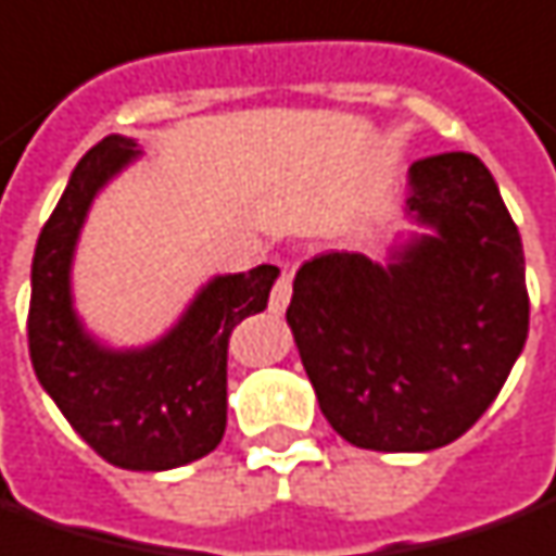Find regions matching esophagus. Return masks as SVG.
<instances>
[{
	"instance_id": "esophagus-1",
	"label": "esophagus",
	"mask_w": 556,
	"mask_h": 556,
	"mask_svg": "<svg viewBox=\"0 0 556 556\" xmlns=\"http://www.w3.org/2000/svg\"><path fill=\"white\" fill-rule=\"evenodd\" d=\"M292 267H282V270H279L277 286H274V292H270V313H282V309H286L289 298H292Z\"/></svg>"
}]
</instances>
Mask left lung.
<instances>
[{
	"instance_id": "left-lung-1",
	"label": "left lung",
	"mask_w": 556,
	"mask_h": 556,
	"mask_svg": "<svg viewBox=\"0 0 556 556\" xmlns=\"http://www.w3.org/2000/svg\"><path fill=\"white\" fill-rule=\"evenodd\" d=\"M407 210L435 237L395 249L387 267L316 255L286 309L326 420L365 451H435L466 435L530 328L523 243L481 157L414 161Z\"/></svg>"
}]
</instances>
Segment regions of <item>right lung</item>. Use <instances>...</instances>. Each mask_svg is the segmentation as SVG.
Instances as JSON below:
<instances>
[{
  "label": "right lung",
  "instance_id": "add662e5",
  "mask_svg": "<svg viewBox=\"0 0 556 556\" xmlns=\"http://www.w3.org/2000/svg\"><path fill=\"white\" fill-rule=\"evenodd\" d=\"M136 154L134 139L105 136L78 161L36 243L26 338L39 383L105 463L164 471L218 447L228 422L230 331L267 307L279 270L262 264L213 279L149 350L112 353L90 341L72 313V249L93 194Z\"/></svg>",
  "mask_w": 556,
  "mask_h": 556
}]
</instances>
